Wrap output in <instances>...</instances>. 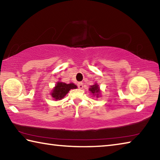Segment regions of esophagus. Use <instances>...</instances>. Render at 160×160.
I'll list each match as a JSON object with an SVG mask.
<instances>
[{
  "label": "esophagus",
  "mask_w": 160,
  "mask_h": 160,
  "mask_svg": "<svg viewBox=\"0 0 160 160\" xmlns=\"http://www.w3.org/2000/svg\"><path fill=\"white\" fill-rule=\"evenodd\" d=\"M78 87L79 89H82L83 88V84L82 82H78Z\"/></svg>",
  "instance_id": "esophagus-1"
}]
</instances>
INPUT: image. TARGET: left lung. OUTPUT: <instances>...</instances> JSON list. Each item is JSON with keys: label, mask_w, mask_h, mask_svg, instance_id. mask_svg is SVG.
Masks as SVG:
<instances>
[{"label": "left lung", "mask_w": 160, "mask_h": 160, "mask_svg": "<svg viewBox=\"0 0 160 160\" xmlns=\"http://www.w3.org/2000/svg\"><path fill=\"white\" fill-rule=\"evenodd\" d=\"M90 91L93 94V95H95V94H96L97 97H98V94H99V92H100L98 85L95 84V85H92L91 88H90Z\"/></svg>", "instance_id": "obj_1"}]
</instances>
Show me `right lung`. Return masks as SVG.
<instances>
[{
    "mask_svg": "<svg viewBox=\"0 0 160 160\" xmlns=\"http://www.w3.org/2000/svg\"><path fill=\"white\" fill-rule=\"evenodd\" d=\"M75 88H77V86L75 85L73 83L66 84L64 82H57V85L54 88L52 93H51V96L56 100L61 99L66 95L67 93H68V92L71 89Z\"/></svg>",
    "mask_w": 160,
    "mask_h": 160,
    "instance_id": "1",
    "label": "right lung"
}]
</instances>
